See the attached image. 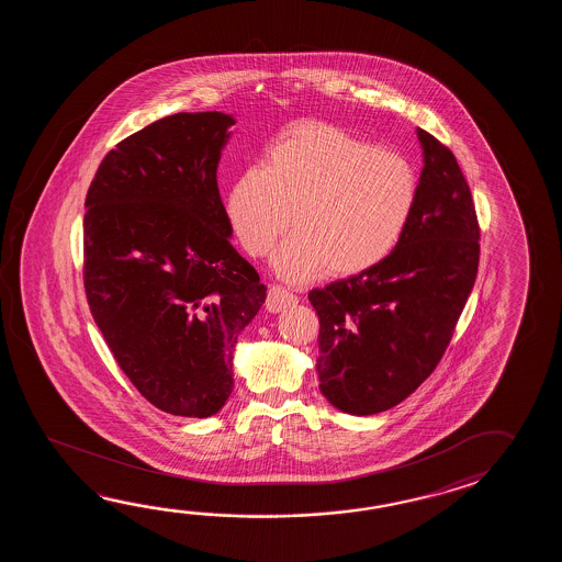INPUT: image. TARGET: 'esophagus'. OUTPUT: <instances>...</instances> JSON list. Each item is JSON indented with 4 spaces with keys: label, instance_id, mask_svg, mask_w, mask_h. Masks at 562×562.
Segmentation results:
<instances>
[{
    "label": "esophagus",
    "instance_id": "obj_1",
    "mask_svg": "<svg viewBox=\"0 0 562 562\" xmlns=\"http://www.w3.org/2000/svg\"><path fill=\"white\" fill-rule=\"evenodd\" d=\"M297 303V295H293L289 289H285L283 285H271L269 286V293H267V301H265V305H267V310L273 311H283L286 307H291V305H295Z\"/></svg>",
    "mask_w": 562,
    "mask_h": 562
}]
</instances>
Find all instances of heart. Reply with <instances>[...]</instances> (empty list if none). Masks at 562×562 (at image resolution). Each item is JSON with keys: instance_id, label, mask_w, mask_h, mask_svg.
I'll return each instance as SVG.
<instances>
[{"instance_id": "1", "label": "heart", "mask_w": 562, "mask_h": 562, "mask_svg": "<svg viewBox=\"0 0 562 562\" xmlns=\"http://www.w3.org/2000/svg\"><path fill=\"white\" fill-rule=\"evenodd\" d=\"M419 177L406 156L325 122H299L265 148L261 167L231 187L227 215L243 249L263 257L285 235L277 269L289 279L358 276L406 235Z\"/></svg>"}]
</instances>
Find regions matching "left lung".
I'll use <instances>...</instances> for the list:
<instances>
[{"mask_svg": "<svg viewBox=\"0 0 562 562\" xmlns=\"http://www.w3.org/2000/svg\"><path fill=\"white\" fill-rule=\"evenodd\" d=\"M418 138V206L400 245L368 271L310 291L319 315V390L356 416L397 406L430 378L476 281L470 187L448 146L422 128Z\"/></svg>", "mask_w": 562, "mask_h": 562, "instance_id": "left-lung-1", "label": "left lung"}]
</instances>
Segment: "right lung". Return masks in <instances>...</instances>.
<instances>
[{
    "label": "right lung",
    "instance_id": "add662e5",
    "mask_svg": "<svg viewBox=\"0 0 562 562\" xmlns=\"http://www.w3.org/2000/svg\"><path fill=\"white\" fill-rule=\"evenodd\" d=\"M233 124L223 112L156 120L104 156L86 194L92 317L132 385L172 416L225 406L237 337L265 303L216 184Z\"/></svg>",
    "mask_w": 562,
    "mask_h": 562
}]
</instances>
